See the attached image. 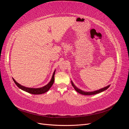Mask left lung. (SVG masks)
<instances>
[{
  "mask_svg": "<svg viewBox=\"0 0 129 129\" xmlns=\"http://www.w3.org/2000/svg\"><path fill=\"white\" fill-rule=\"evenodd\" d=\"M71 82H72V86L74 87V89H75V90L77 92H79V93H81V94L84 95H92L97 94V93H99L100 92H102V91L105 90H107L109 87L110 86V85H108V86H107V87H104L103 88H101V89H100L99 90H96V91H90V92H87V91H84L83 90H81V89H79L78 88H77L75 85V84L73 83L72 81H71Z\"/></svg>",
  "mask_w": 129,
  "mask_h": 129,
  "instance_id": "1",
  "label": "left lung"
}]
</instances>
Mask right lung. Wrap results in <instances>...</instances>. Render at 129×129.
<instances>
[{"instance_id": "right-lung-1", "label": "right lung", "mask_w": 129, "mask_h": 129, "mask_svg": "<svg viewBox=\"0 0 129 129\" xmlns=\"http://www.w3.org/2000/svg\"><path fill=\"white\" fill-rule=\"evenodd\" d=\"M55 70L54 71L52 77L51 79V80L46 85H45L44 87H42L41 88H28V87H26L23 86V85H21V84H20L19 83H18V82H17L16 81H15L13 78V80L14 81V82L17 85V87L18 88H20V89L26 92H27L30 93H32V94H34V95H39V94H42V93H44L45 92H46L47 91H48L50 89V88H51V87L52 86V85L54 83V75H55Z\"/></svg>"}]
</instances>
